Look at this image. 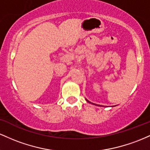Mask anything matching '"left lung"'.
<instances>
[{"mask_svg":"<svg viewBox=\"0 0 150 150\" xmlns=\"http://www.w3.org/2000/svg\"><path fill=\"white\" fill-rule=\"evenodd\" d=\"M87 101H88V102H89V101H88V100H87ZM89 103H91V102H89Z\"/></svg>","mask_w":150,"mask_h":150,"instance_id":"obj_1","label":"left lung"}]
</instances>
